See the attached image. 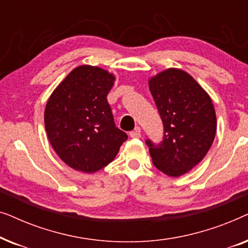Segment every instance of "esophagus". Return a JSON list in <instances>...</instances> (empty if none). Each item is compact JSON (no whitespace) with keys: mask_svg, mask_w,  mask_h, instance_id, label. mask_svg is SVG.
Segmentation results:
<instances>
[{"mask_svg":"<svg viewBox=\"0 0 248 248\" xmlns=\"http://www.w3.org/2000/svg\"><path fill=\"white\" fill-rule=\"evenodd\" d=\"M130 137L134 138V139L141 138V128L140 127H135V130L132 131L130 133Z\"/></svg>","mask_w":248,"mask_h":248,"instance_id":"34e87169","label":"esophagus"}]
</instances>
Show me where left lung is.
Segmentation results:
<instances>
[{"label": "left lung", "instance_id": "left-lung-1", "mask_svg": "<svg viewBox=\"0 0 248 248\" xmlns=\"http://www.w3.org/2000/svg\"><path fill=\"white\" fill-rule=\"evenodd\" d=\"M149 88L164 123V141H147L155 168L170 177L188 172L211 148L217 116L211 97L184 70L169 67L149 78Z\"/></svg>", "mask_w": 248, "mask_h": 248}]
</instances>
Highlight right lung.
<instances>
[{
    "mask_svg": "<svg viewBox=\"0 0 248 248\" xmlns=\"http://www.w3.org/2000/svg\"><path fill=\"white\" fill-rule=\"evenodd\" d=\"M115 76L99 66L80 65L47 100L44 122L54 151L74 170L93 174L114 160L127 140L115 126L107 94Z\"/></svg>",
    "mask_w": 248,
    "mask_h": 248,
    "instance_id": "right-lung-1",
    "label": "right lung"
}]
</instances>
